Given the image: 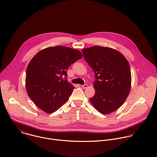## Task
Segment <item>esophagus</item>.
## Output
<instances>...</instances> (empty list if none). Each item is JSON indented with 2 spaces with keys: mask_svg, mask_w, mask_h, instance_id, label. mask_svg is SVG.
Listing matches in <instances>:
<instances>
[{
  "mask_svg": "<svg viewBox=\"0 0 157 157\" xmlns=\"http://www.w3.org/2000/svg\"><path fill=\"white\" fill-rule=\"evenodd\" d=\"M81 87L83 88V89H86L87 87V84H84V85H82Z\"/></svg>",
  "mask_w": 157,
  "mask_h": 157,
  "instance_id": "1",
  "label": "esophagus"
}]
</instances>
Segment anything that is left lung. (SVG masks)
I'll return each instance as SVG.
<instances>
[{
    "label": "left lung",
    "instance_id": "obj_1",
    "mask_svg": "<svg viewBox=\"0 0 157 157\" xmlns=\"http://www.w3.org/2000/svg\"><path fill=\"white\" fill-rule=\"evenodd\" d=\"M85 60L95 73V95L89 100L103 114L119 108L128 96L132 84L129 63L119 51L94 46L82 49Z\"/></svg>",
    "mask_w": 157,
    "mask_h": 157
}]
</instances>
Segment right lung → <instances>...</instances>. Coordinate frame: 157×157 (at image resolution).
Listing matches in <instances>:
<instances>
[{"label": "right lung", "mask_w": 157, "mask_h": 157, "mask_svg": "<svg viewBox=\"0 0 157 157\" xmlns=\"http://www.w3.org/2000/svg\"><path fill=\"white\" fill-rule=\"evenodd\" d=\"M79 51L57 46L39 51L30 61L26 70L25 88L35 105L46 113L59 109L69 98L75 87L62 76L81 59Z\"/></svg>", "instance_id": "add662e5"}]
</instances>
